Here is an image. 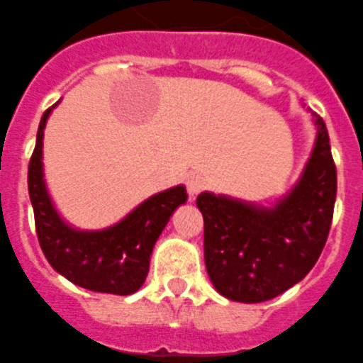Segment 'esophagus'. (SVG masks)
<instances>
[{"mask_svg": "<svg viewBox=\"0 0 363 363\" xmlns=\"http://www.w3.org/2000/svg\"><path fill=\"white\" fill-rule=\"evenodd\" d=\"M204 184H206V182H204V177L201 173H190L188 179H186V188H188L190 197H195V195L199 194L204 188Z\"/></svg>", "mask_w": 363, "mask_h": 363, "instance_id": "34e87169", "label": "esophagus"}]
</instances>
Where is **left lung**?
<instances>
[{
	"instance_id": "obj_1",
	"label": "left lung",
	"mask_w": 363,
	"mask_h": 363,
	"mask_svg": "<svg viewBox=\"0 0 363 363\" xmlns=\"http://www.w3.org/2000/svg\"><path fill=\"white\" fill-rule=\"evenodd\" d=\"M296 186L272 208L204 191V263L225 298L261 303L299 283L325 247L336 201V166L325 122Z\"/></svg>"
}]
</instances>
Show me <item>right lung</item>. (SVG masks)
<instances>
[{
    "mask_svg": "<svg viewBox=\"0 0 363 363\" xmlns=\"http://www.w3.org/2000/svg\"><path fill=\"white\" fill-rule=\"evenodd\" d=\"M52 107L40 121L29 162V195L40 247L50 267L74 285L93 292L133 294L146 281L150 256L160 232L188 199L186 188L175 186L151 195L109 228L87 232L69 226L56 212L43 179V129Z\"/></svg>",
    "mask_w": 363,
    "mask_h": 363,
    "instance_id": "obj_1",
    "label": "right lung"
}]
</instances>
